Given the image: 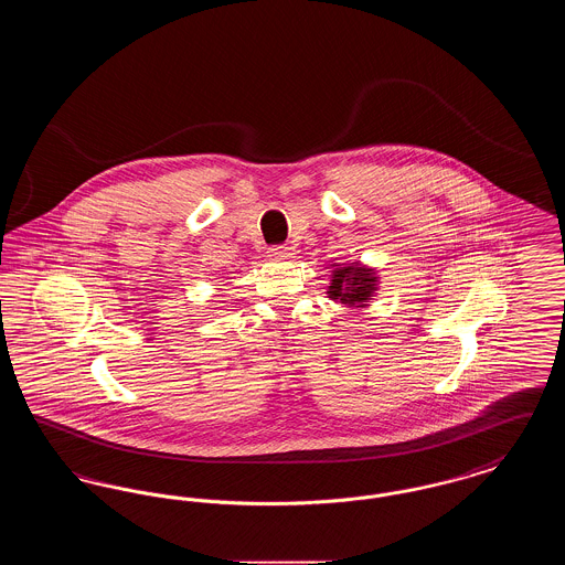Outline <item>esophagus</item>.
<instances>
[{
  "mask_svg": "<svg viewBox=\"0 0 565 565\" xmlns=\"http://www.w3.org/2000/svg\"><path fill=\"white\" fill-rule=\"evenodd\" d=\"M269 256L273 260H286L292 256V252L288 245H275V247H270Z\"/></svg>",
  "mask_w": 565,
  "mask_h": 565,
  "instance_id": "34e87169",
  "label": "esophagus"
}]
</instances>
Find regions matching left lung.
I'll return each mask as SVG.
<instances>
[{
	"mask_svg": "<svg viewBox=\"0 0 565 565\" xmlns=\"http://www.w3.org/2000/svg\"><path fill=\"white\" fill-rule=\"evenodd\" d=\"M375 290V270L353 263L350 267L337 265V270H332V284L328 286V296L350 307H364V302L371 300Z\"/></svg>",
	"mask_w": 565,
	"mask_h": 565,
	"instance_id": "obj_1",
	"label": "left lung"
}]
</instances>
